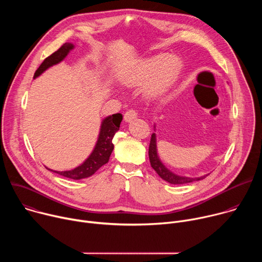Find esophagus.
Returning <instances> with one entry per match:
<instances>
[{"instance_id": "obj_1", "label": "esophagus", "mask_w": 262, "mask_h": 262, "mask_svg": "<svg viewBox=\"0 0 262 262\" xmlns=\"http://www.w3.org/2000/svg\"><path fill=\"white\" fill-rule=\"evenodd\" d=\"M137 117H138V113L136 110H128L125 112V114H124V121L129 122L133 119H136Z\"/></svg>"}]
</instances>
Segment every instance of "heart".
Returning <instances> with one entry per match:
<instances>
[{"mask_svg":"<svg viewBox=\"0 0 262 262\" xmlns=\"http://www.w3.org/2000/svg\"><path fill=\"white\" fill-rule=\"evenodd\" d=\"M181 62L176 57L159 55L137 65L124 78V84L130 87L144 85L149 95H157L168 87L178 76Z\"/></svg>","mask_w":262,"mask_h":262,"instance_id":"heart-1","label":"heart"}]
</instances>
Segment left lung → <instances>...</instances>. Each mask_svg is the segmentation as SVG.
<instances>
[{"label": "left lung", "instance_id": "left-lung-1", "mask_svg": "<svg viewBox=\"0 0 262 262\" xmlns=\"http://www.w3.org/2000/svg\"><path fill=\"white\" fill-rule=\"evenodd\" d=\"M148 156H149V161H150L151 167L155 169V171L159 174V176L168 181L169 183L172 184H184V183H189L197 180L204 179L206 176L202 177H197V178H191V177H183V176H178L174 173H172L170 170H168L161 160L159 159L158 156V150H157V139H156V134L151 135L150 139V144H149V150H148Z\"/></svg>", "mask_w": 262, "mask_h": 262}]
</instances>
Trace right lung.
<instances>
[{"label": "right lung", "instance_id": "obj_1", "mask_svg": "<svg viewBox=\"0 0 262 262\" xmlns=\"http://www.w3.org/2000/svg\"><path fill=\"white\" fill-rule=\"evenodd\" d=\"M72 49H73V46L71 43H67V42L64 43L58 51H56L51 56L45 59V61L41 63L38 69L35 71L34 78L40 76V74L45 70H47L49 67L61 62L67 56L69 51ZM121 121H122V115L120 113L108 116L102 121L99 137L94 147V150L81 166L74 168L73 170L62 171V172L53 171L49 168L47 169L59 175H62L64 177H67L70 179H76V180L87 178L93 175L101 166H103L108 162L111 154L114 149V145L112 143V140H113L116 132L119 129Z\"/></svg>", "mask_w": 262, "mask_h": 262}]
</instances>
